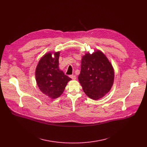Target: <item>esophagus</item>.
Masks as SVG:
<instances>
[{
  "instance_id": "34e87169",
  "label": "esophagus",
  "mask_w": 147,
  "mask_h": 147,
  "mask_svg": "<svg viewBox=\"0 0 147 147\" xmlns=\"http://www.w3.org/2000/svg\"><path fill=\"white\" fill-rule=\"evenodd\" d=\"M70 77L72 79V80H76V76L75 75H70Z\"/></svg>"
}]
</instances>
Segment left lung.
<instances>
[{"label":"left lung","mask_w":147,"mask_h":147,"mask_svg":"<svg viewBox=\"0 0 147 147\" xmlns=\"http://www.w3.org/2000/svg\"><path fill=\"white\" fill-rule=\"evenodd\" d=\"M114 76L112 65L102 52L83 56L78 78L83 91L90 98L97 100L107 94L113 86Z\"/></svg>","instance_id":"obj_1"}]
</instances>
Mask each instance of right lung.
<instances>
[{
    "label": "right lung",
    "mask_w": 147,
    "mask_h": 147,
    "mask_svg": "<svg viewBox=\"0 0 147 147\" xmlns=\"http://www.w3.org/2000/svg\"><path fill=\"white\" fill-rule=\"evenodd\" d=\"M59 52H55L53 57L51 52L45 55L40 59L35 71L39 88L52 99L60 96L71 80L59 68Z\"/></svg>",
    "instance_id": "obj_1"
}]
</instances>
